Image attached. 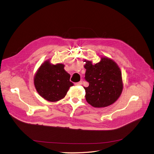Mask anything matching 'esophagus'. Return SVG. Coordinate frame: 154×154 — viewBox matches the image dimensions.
I'll return each mask as SVG.
<instances>
[{
	"label": "esophagus",
	"instance_id": "34e87169",
	"mask_svg": "<svg viewBox=\"0 0 154 154\" xmlns=\"http://www.w3.org/2000/svg\"><path fill=\"white\" fill-rule=\"evenodd\" d=\"M82 84H83V82L81 81H79V82H78V83H76L75 85L76 86H80V85H81Z\"/></svg>",
	"mask_w": 154,
	"mask_h": 154
}]
</instances>
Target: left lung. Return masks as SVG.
<instances>
[{
    "label": "left lung",
    "instance_id": "8db88e82",
    "mask_svg": "<svg viewBox=\"0 0 154 154\" xmlns=\"http://www.w3.org/2000/svg\"><path fill=\"white\" fill-rule=\"evenodd\" d=\"M86 69L85 79L89 83L84 87L86 101L95 107L113 104L120 96L123 84L120 68L112 60L104 57L95 65L85 61Z\"/></svg>",
    "mask_w": 154,
    "mask_h": 154
}]
</instances>
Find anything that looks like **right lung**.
<instances>
[{
	"mask_svg": "<svg viewBox=\"0 0 154 154\" xmlns=\"http://www.w3.org/2000/svg\"><path fill=\"white\" fill-rule=\"evenodd\" d=\"M64 65L50 64L46 61L40 66L34 78V85L39 94L45 99L55 102L64 97L73 83Z\"/></svg>",
	"mask_w": 154,
	"mask_h": 154,
	"instance_id": "right-lung-1",
	"label": "right lung"
}]
</instances>
